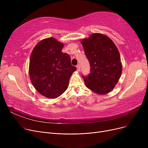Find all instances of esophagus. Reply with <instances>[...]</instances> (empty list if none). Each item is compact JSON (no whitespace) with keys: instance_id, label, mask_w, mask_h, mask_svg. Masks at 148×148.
Returning a JSON list of instances; mask_svg holds the SVG:
<instances>
[{"instance_id":"1","label":"esophagus","mask_w":148,"mask_h":148,"mask_svg":"<svg viewBox=\"0 0 148 148\" xmlns=\"http://www.w3.org/2000/svg\"><path fill=\"white\" fill-rule=\"evenodd\" d=\"M77 71H80V65L79 64H78L77 65Z\"/></svg>"}]
</instances>
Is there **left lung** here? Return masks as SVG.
<instances>
[{
    "instance_id": "left-lung-1",
    "label": "left lung",
    "mask_w": 148,
    "mask_h": 148,
    "mask_svg": "<svg viewBox=\"0 0 148 148\" xmlns=\"http://www.w3.org/2000/svg\"><path fill=\"white\" fill-rule=\"evenodd\" d=\"M90 66V73L83 76L86 86L99 95L110 92L118 82L122 73L119 52L110 38L93 34L81 41Z\"/></svg>"
}]
</instances>
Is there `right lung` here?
Segmentation results:
<instances>
[{
	"instance_id": "obj_1",
	"label": "right lung",
	"mask_w": 148,
	"mask_h": 148,
	"mask_svg": "<svg viewBox=\"0 0 148 148\" xmlns=\"http://www.w3.org/2000/svg\"><path fill=\"white\" fill-rule=\"evenodd\" d=\"M64 44L54 38L39 42L31 53L29 72L36 90L49 98H56L67 89L70 77L77 69L69 54L62 52Z\"/></svg>"
}]
</instances>
